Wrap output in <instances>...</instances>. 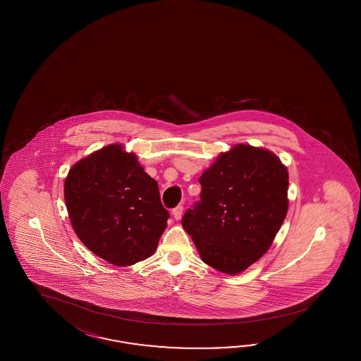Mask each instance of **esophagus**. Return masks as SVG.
Instances as JSON below:
<instances>
[{
  "instance_id": "34e87169",
  "label": "esophagus",
  "mask_w": 361,
  "mask_h": 361,
  "mask_svg": "<svg viewBox=\"0 0 361 361\" xmlns=\"http://www.w3.org/2000/svg\"><path fill=\"white\" fill-rule=\"evenodd\" d=\"M183 210L184 208L181 207V205H178V207H176L173 210H172V216H173V219H181V216H183Z\"/></svg>"
}]
</instances>
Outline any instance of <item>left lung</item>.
Listing matches in <instances>:
<instances>
[{"label": "left lung", "mask_w": 361, "mask_h": 361, "mask_svg": "<svg viewBox=\"0 0 361 361\" xmlns=\"http://www.w3.org/2000/svg\"><path fill=\"white\" fill-rule=\"evenodd\" d=\"M193 209L181 219L204 262L235 275L257 262L273 243L287 209L288 172L276 154L234 145L198 178Z\"/></svg>", "instance_id": "8db88e82"}]
</instances>
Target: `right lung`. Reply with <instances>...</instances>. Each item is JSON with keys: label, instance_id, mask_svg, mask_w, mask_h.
I'll use <instances>...</instances> for the list:
<instances>
[{"label": "right lung", "instance_id": "1", "mask_svg": "<svg viewBox=\"0 0 361 361\" xmlns=\"http://www.w3.org/2000/svg\"><path fill=\"white\" fill-rule=\"evenodd\" d=\"M65 201L78 238L121 267L152 255L169 219L157 183L121 144H109L73 165Z\"/></svg>", "mask_w": 361, "mask_h": 361}]
</instances>
